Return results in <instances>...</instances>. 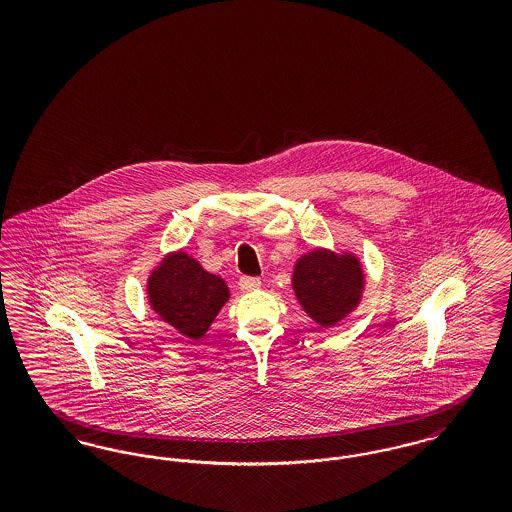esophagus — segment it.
Instances as JSON below:
<instances>
[{
  "instance_id": "obj_1",
  "label": "esophagus",
  "mask_w": 512,
  "mask_h": 512,
  "mask_svg": "<svg viewBox=\"0 0 512 512\" xmlns=\"http://www.w3.org/2000/svg\"><path fill=\"white\" fill-rule=\"evenodd\" d=\"M240 288H242V292L259 290L261 288V278H257V276H242L240 278Z\"/></svg>"
}]
</instances>
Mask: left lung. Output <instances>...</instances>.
Segmentation results:
<instances>
[{"instance_id":"8db88e82","label":"left lung","mask_w":512,"mask_h":512,"mask_svg":"<svg viewBox=\"0 0 512 512\" xmlns=\"http://www.w3.org/2000/svg\"><path fill=\"white\" fill-rule=\"evenodd\" d=\"M363 288L365 274L353 255L315 249L293 268V290L301 307L324 328L334 326L357 307Z\"/></svg>"}]
</instances>
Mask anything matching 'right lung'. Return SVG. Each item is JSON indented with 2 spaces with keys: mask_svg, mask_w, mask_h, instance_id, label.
I'll return each instance as SVG.
<instances>
[{
  "mask_svg": "<svg viewBox=\"0 0 512 512\" xmlns=\"http://www.w3.org/2000/svg\"><path fill=\"white\" fill-rule=\"evenodd\" d=\"M147 295L153 311L188 338H201L230 293L226 282L190 255L178 251L163 259L147 280Z\"/></svg>",
  "mask_w": 512,
  "mask_h": 512,
  "instance_id": "add662e5",
  "label": "right lung"
}]
</instances>
